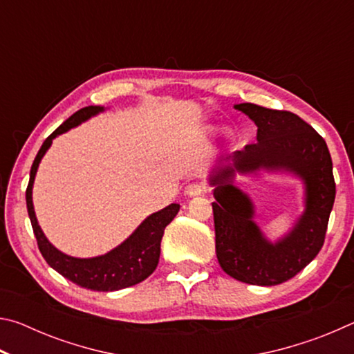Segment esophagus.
<instances>
[{
	"label": "esophagus",
	"instance_id": "obj_1",
	"mask_svg": "<svg viewBox=\"0 0 354 354\" xmlns=\"http://www.w3.org/2000/svg\"><path fill=\"white\" fill-rule=\"evenodd\" d=\"M205 192V185L201 183H190L189 185H185L184 194L187 196H198Z\"/></svg>",
	"mask_w": 354,
	"mask_h": 354
}]
</instances>
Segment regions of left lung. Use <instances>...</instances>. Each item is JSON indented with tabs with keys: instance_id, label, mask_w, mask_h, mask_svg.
<instances>
[{
	"instance_id": "obj_1",
	"label": "left lung",
	"mask_w": 354,
	"mask_h": 354,
	"mask_svg": "<svg viewBox=\"0 0 354 354\" xmlns=\"http://www.w3.org/2000/svg\"><path fill=\"white\" fill-rule=\"evenodd\" d=\"M257 127L256 143L221 156L209 175L214 187L215 253L220 267L242 283L277 286L295 277L319 254L335 198L326 142L298 115L242 103L234 106ZM259 169L289 172L305 187V211L291 231L272 243L254 221V203L234 185Z\"/></svg>"
}]
</instances>
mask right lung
<instances>
[{
    "mask_svg": "<svg viewBox=\"0 0 354 354\" xmlns=\"http://www.w3.org/2000/svg\"><path fill=\"white\" fill-rule=\"evenodd\" d=\"M100 112H104L103 106L84 107V109L73 113L67 122H64L44 142L31 167V175H29V184L26 189V206L39 250L48 266L55 268L57 273H61L64 278L70 279L71 283L86 287V289L112 292L139 284L156 270L160 256V241H162L164 230L176 217L179 205L171 203L170 206L148 215L127 241L107 251L106 254L95 257H73L57 250L41 231L32 205L35 173H37L40 160L48 151V148L51 147L53 140L71 128H76L77 124L87 122L91 117L98 115Z\"/></svg>",
    "mask_w": 354,
    "mask_h": 354,
    "instance_id": "1",
    "label": "right lung"
}]
</instances>
